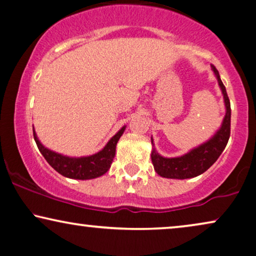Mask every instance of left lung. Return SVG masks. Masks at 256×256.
Listing matches in <instances>:
<instances>
[{"label":"left lung","instance_id":"1","mask_svg":"<svg viewBox=\"0 0 256 256\" xmlns=\"http://www.w3.org/2000/svg\"><path fill=\"white\" fill-rule=\"evenodd\" d=\"M212 70H214L218 84L220 86L226 106V114L224 120H222V128L208 142H204L203 145L194 148L182 156L168 159V158L159 156L156 150L153 148L150 158H152L154 169L162 178L184 180L203 174L217 161L222 150H225L226 145H228L230 134H231V104H230L226 88L222 84L217 68L212 66Z\"/></svg>","mask_w":256,"mask_h":256}]
</instances>
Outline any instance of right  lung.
<instances>
[{"label":"right lung","instance_id":"add662e5","mask_svg":"<svg viewBox=\"0 0 256 256\" xmlns=\"http://www.w3.org/2000/svg\"><path fill=\"white\" fill-rule=\"evenodd\" d=\"M125 128H122L112 138L109 140L106 146L98 153L90 156L70 158L52 152L44 147L39 142L34 130V138L39 150L52 168H54L59 174L70 178L90 180L102 176L109 170L114 156H116V145L123 134Z\"/></svg>","mask_w":256,"mask_h":256}]
</instances>
